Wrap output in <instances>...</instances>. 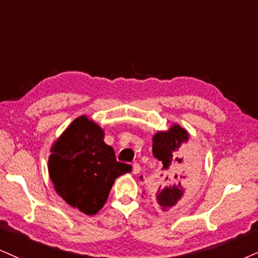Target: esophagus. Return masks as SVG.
<instances>
[{
	"mask_svg": "<svg viewBox=\"0 0 258 258\" xmlns=\"http://www.w3.org/2000/svg\"><path fill=\"white\" fill-rule=\"evenodd\" d=\"M140 171H141V166H140V164L139 163L133 164V173L138 174L140 173Z\"/></svg>",
	"mask_w": 258,
	"mask_h": 258,
	"instance_id": "esophagus-1",
	"label": "esophagus"
}]
</instances>
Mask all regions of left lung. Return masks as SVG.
<instances>
[{
	"instance_id": "obj_1",
	"label": "left lung",
	"mask_w": 258,
	"mask_h": 258,
	"mask_svg": "<svg viewBox=\"0 0 258 258\" xmlns=\"http://www.w3.org/2000/svg\"><path fill=\"white\" fill-rule=\"evenodd\" d=\"M187 141L189 133L179 124L153 136L152 152L161 161L155 199L163 211L176 206L196 183L197 167L184 147Z\"/></svg>"
}]
</instances>
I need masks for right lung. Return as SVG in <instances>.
I'll return each instance as SVG.
<instances>
[{
    "mask_svg": "<svg viewBox=\"0 0 258 258\" xmlns=\"http://www.w3.org/2000/svg\"><path fill=\"white\" fill-rule=\"evenodd\" d=\"M49 176L56 192L87 215L103 208L114 179L132 172L104 142V130L87 116L73 120L50 149Z\"/></svg>",
    "mask_w": 258,
    "mask_h": 258,
    "instance_id": "obj_1",
    "label": "right lung"
}]
</instances>
